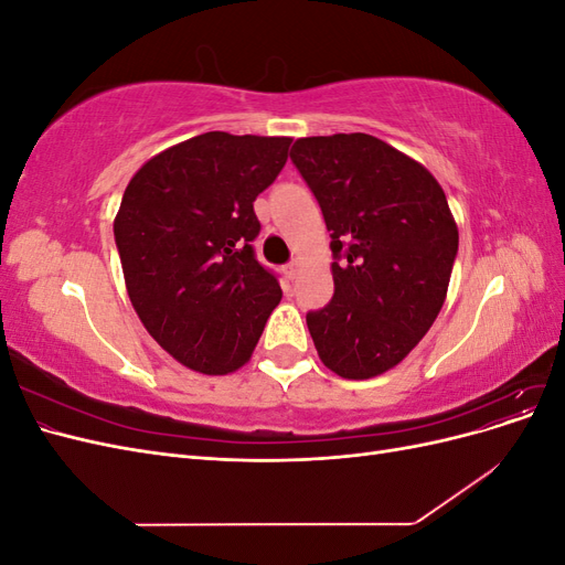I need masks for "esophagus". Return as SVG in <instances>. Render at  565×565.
Listing matches in <instances>:
<instances>
[{
    "label": "esophagus",
    "mask_w": 565,
    "mask_h": 565,
    "mask_svg": "<svg viewBox=\"0 0 565 565\" xmlns=\"http://www.w3.org/2000/svg\"><path fill=\"white\" fill-rule=\"evenodd\" d=\"M299 270H301V264H299V262H289V264L285 266V276H287V280H295V278L299 276Z\"/></svg>",
    "instance_id": "34e87169"
}]
</instances>
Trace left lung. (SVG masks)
I'll return each instance as SVG.
<instances>
[{
    "label": "left lung",
    "instance_id": "left-lung-1",
    "mask_svg": "<svg viewBox=\"0 0 565 565\" xmlns=\"http://www.w3.org/2000/svg\"><path fill=\"white\" fill-rule=\"evenodd\" d=\"M332 249V301L306 316L324 367L370 380L429 332L448 295L459 233L429 169L370 134L297 139Z\"/></svg>",
    "mask_w": 565,
    "mask_h": 565
}]
</instances>
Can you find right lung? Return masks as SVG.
<instances>
[{
	"mask_svg": "<svg viewBox=\"0 0 565 565\" xmlns=\"http://www.w3.org/2000/svg\"><path fill=\"white\" fill-rule=\"evenodd\" d=\"M289 136L207 131L150 158L127 185L115 243L134 311L185 367H243L282 289L254 256V200L287 162Z\"/></svg>",
	"mask_w": 565,
	"mask_h": 565,
	"instance_id": "add662e5",
	"label": "right lung"
}]
</instances>
